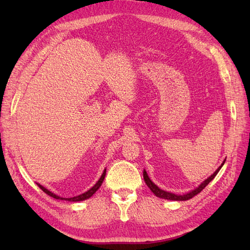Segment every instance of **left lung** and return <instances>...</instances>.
<instances>
[{
    "label": "left lung",
    "mask_w": 250,
    "mask_h": 250,
    "mask_svg": "<svg viewBox=\"0 0 250 250\" xmlns=\"http://www.w3.org/2000/svg\"><path fill=\"white\" fill-rule=\"evenodd\" d=\"M225 162H226V160L222 162V164L221 166L216 169L215 171V173L213 174V175H210V176L207 178V179H205L203 183H202L198 188H195L194 190H192V191H190V192H188V193H186V194H183V195H180V194H174V193H172V192H167V191H164V190H162V189H160L158 187L157 185H155L153 184L151 180H150V178L148 177V175H147V173H146V171L144 169V172H143V176H144V180H145V183H146V185L148 186V187H149V189L152 191L153 193H155V195L156 196H158V198H161V199H166V200H172V201H187V200H190L191 198H193L194 195H196L198 193H200L202 190H203L207 185H208L211 180H213L214 178H215V176L217 174H218V172L220 171V168L222 167V166H224L225 164Z\"/></svg>",
    "instance_id": "1"
}]
</instances>
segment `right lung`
Segmentation results:
<instances>
[{
    "mask_svg": "<svg viewBox=\"0 0 250 250\" xmlns=\"http://www.w3.org/2000/svg\"><path fill=\"white\" fill-rule=\"evenodd\" d=\"M105 175H106V169H104L102 176L100 177V179L98 180V183L95 184L91 189H89L88 191H86V192L83 193V194H79V195H77V196H73V198H68V199H66V198H61V196L57 195V194H55V193H52L51 191H49L48 189H46L45 187H43V186L40 185V184H37V186H39V187H40L42 190H43L46 194H48V195L52 196V198H54V199H57V200H65V201H70V202H78V201H83V200H87V199H89V198H91V196H92L95 192H97V190L101 187V185H102L103 180H104V178H105Z\"/></svg>",
    "mask_w": 250,
    "mask_h": 250,
    "instance_id": "obj_1",
    "label": "right lung"
}]
</instances>
